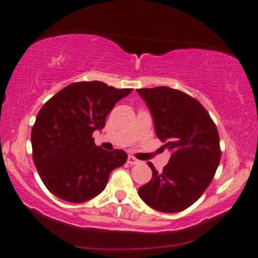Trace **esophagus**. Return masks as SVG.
<instances>
[{"instance_id":"esophagus-1","label":"esophagus","mask_w":258,"mask_h":258,"mask_svg":"<svg viewBox=\"0 0 258 258\" xmlns=\"http://www.w3.org/2000/svg\"><path fill=\"white\" fill-rule=\"evenodd\" d=\"M127 163L131 165H135V164H138L139 161L137 158L133 157V156H128V158H127Z\"/></svg>"}]
</instances>
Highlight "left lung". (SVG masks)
Returning <instances> with one entry per match:
<instances>
[{
  "label": "left lung",
  "instance_id": "obj_1",
  "mask_svg": "<svg viewBox=\"0 0 258 258\" xmlns=\"http://www.w3.org/2000/svg\"><path fill=\"white\" fill-rule=\"evenodd\" d=\"M137 93L149 107L156 136L171 151L162 171L148 163L152 177L138 194L153 210L181 212L191 206L213 180L221 153L217 126L201 103L183 91L157 87Z\"/></svg>",
  "mask_w": 258,
  "mask_h": 258
}]
</instances>
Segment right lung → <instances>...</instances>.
Wrapping results in <instances>:
<instances>
[{
	"label": "right lung",
	"instance_id": "add662e5",
	"mask_svg": "<svg viewBox=\"0 0 258 258\" xmlns=\"http://www.w3.org/2000/svg\"><path fill=\"white\" fill-rule=\"evenodd\" d=\"M132 89L106 83L77 82L42 106L32 128L33 161L46 188L57 198L81 204L106 188L109 174L123 165V150L106 151L94 143L115 103Z\"/></svg>",
	"mask_w": 258,
	"mask_h": 258
}]
</instances>
